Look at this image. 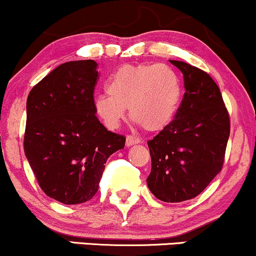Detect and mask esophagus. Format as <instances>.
<instances>
[{
	"mask_svg": "<svg viewBox=\"0 0 256 256\" xmlns=\"http://www.w3.org/2000/svg\"><path fill=\"white\" fill-rule=\"evenodd\" d=\"M138 143H140V140L138 137H134V136L126 137V146H132L134 144H138Z\"/></svg>",
	"mask_w": 256,
	"mask_h": 256,
	"instance_id": "esophagus-1",
	"label": "esophagus"
}]
</instances>
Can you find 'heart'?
Here are the masks:
<instances>
[{
  "label": "heart",
  "instance_id": "1",
  "mask_svg": "<svg viewBox=\"0 0 256 256\" xmlns=\"http://www.w3.org/2000/svg\"><path fill=\"white\" fill-rule=\"evenodd\" d=\"M108 94L94 98V110L100 122L116 130L126 116V108L137 124L146 131L165 128L177 114L182 100L178 73L158 64H124L113 73Z\"/></svg>",
  "mask_w": 256,
  "mask_h": 256
}]
</instances>
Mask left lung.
<instances>
[{
    "instance_id": "1",
    "label": "left lung",
    "mask_w": 256,
    "mask_h": 256,
    "mask_svg": "<svg viewBox=\"0 0 256 256\" xmlns=\"http://www.w3.org/2000/svg\"><path fill=\"white\" fill-rule=\"evenodd\" d=\"M183 73L185 94L174 119L148 140L149 190L164 202H183L201 194L222 171L230 118L218 85L198 67L170 60Z\"/></svg>"
}]
</instances>
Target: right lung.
Wrapping results in <instances>:
<instances>
[{
	"mask_svg": "<svg viewBox=\"0 0 256 256\" xmlns=\"http://www.w3.org/2000/svg\"><path fill=\"white\" fill-rule=\"evenodd\" d=\"M96 68L94 60L60 64L32 88L26 102V158L40 189L64 204L92 198L107 158L125 146V137L95 116Z\"/></svg>",
	"mask_w": 256,
	"mask_h": 256,
	"instance_id": "obj_1",
	"label": "right lung"
}]
</instances>
